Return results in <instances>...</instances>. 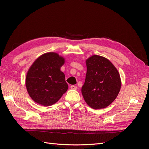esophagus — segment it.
Returning <instances> with one entry per match:
<instances>
[{"label":"esophagus","instance_id":"1","mask_svg":"<svg viewBox=\"0 0 149 149\" xmlns=\"http://www.w3.org/2000/svg\"><path fill=\"white\" fill-rule=\"evenodd\" d=\"M70 88H71V89H77V86H74V85H71V86H70Z\"/></svg>","mask_w":149,"mask_h":149}]
</instances>
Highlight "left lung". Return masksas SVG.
<instances>
[{"label": "left lung", "mask_w": 149, "mask_h": 149, "mask_svg": "<svg viewBox=\"0 0 149 149\" xmlns=\"http://www.w3.org/2000/svg\"><path fill=\"white\" fill-rule=\"evenodd\" d=\"M87 72L81 88L84 101L94 109H103L113 102L121 87L119 72L107 58L93 55L86 61Z\"/></svg>", "instance_id": "obj_1"}]
</instances>
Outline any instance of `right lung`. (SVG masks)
I'll list each match as a JSON object with an SVG mask.
<instances>
[{
	"label": "right lung",
	"instance_id": "1",
	"mask_svg": "<svg viewBox=\"0 0 149 149\" xmlns=\"http://www.w3.org/2000/svg\"><path fill=\"white\" fill-rule=\"evenodd\" d=\"M64 63V58L54 52L45 53L34 61L26 74L25 84L35 102L51 106L66 92L68 86L60 70Z\"/></svg>",
	"mask_w": 149,
	"mask_h": 149
}]
</instances>
